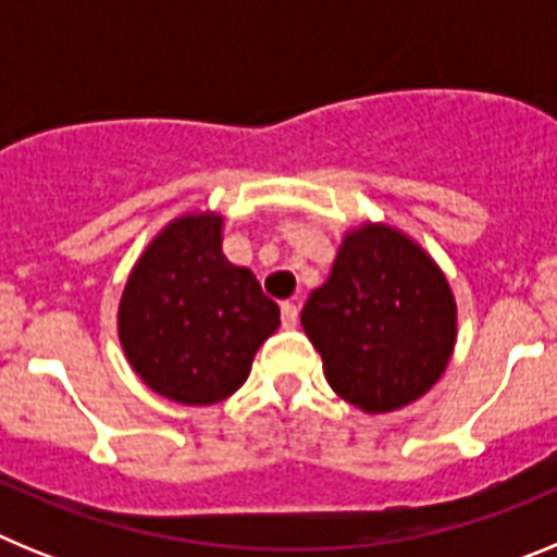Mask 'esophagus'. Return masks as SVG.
<instances>
[{
    "label": "esophagus",
    "instance_id": "obj_1",
    "mask_svg": "<svg viewBox=\"0 0 557 557\" xmlns=\"http://www.w3.org/2000/svg\"><path fill=\"white\" fill-rule=\"evenodd\" d=\"M282 323L287 329H295V323H298V304L293 301L282 304Z\"/></svg>",
    "mask_w": 557,
    "mask_h": 557
}]
</instances>
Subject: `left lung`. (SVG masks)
I'll list each match as a JSON object with an SVG mask.
<instances>
[{"label":"left lung","mask_w":557,"mask_h":557,"mask_svg":"<svg viewBox=\"0 0 557 557\" xmlns=\"http://www.w3.org/2000/svg\"><path fill=\"white\" fill-rule=\"evenodd\" d=\"M301 326L332 391L385 416L444 376L457 304L444 270L410 234L368 220L343 234L326 284L304 304Z\"/></svg>","instance_id":"obj_1"}]
</instances>
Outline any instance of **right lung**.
<instances>
[{"label":"right lung","instance_id":"obj_1","mask_svg":"<svg viewBox=\"0 0 557 557\" xmlns=\"http://www.w3.org/2000/svg\"><path fill=\"white\" fill-rule=\"evenodd\" d=\"M282 312L248 268L223 253V214L170 220L133 264L116 312L122 351L152 393L218 405L245 385Z\"/></svg>","mask_w":557,"mask_h":557}]
</instances>
